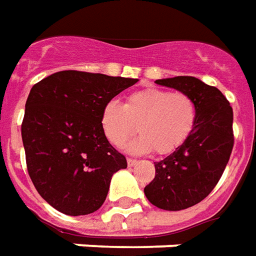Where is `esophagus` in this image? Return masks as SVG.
<instances>
[{
    "mask_svg": "<svg viewBox=\"0 0 256 256\" xmlns=\"http://www.w3.org/2000/svg\"><path fill=\"white\" fill-rule=\"evenodd\" d=\"M128 166H136V165H137V160H136V159L128 158Z\"/></svg>",
    "mask_w": 256,
    "mask_h": 256,
    "instance_id": "esophagus-1",
    "label": "esophagus"
}]
</instances>
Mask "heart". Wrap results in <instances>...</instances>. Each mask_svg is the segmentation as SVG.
<instances>
[{
  "label": "heart",
  "mask_w": 256,
  "mask_h": 256,
  "mask_svg": "<svg viewBox=\"0 0 256 256\" xmlns=\"http://www.w3.org/2000/svg\"><path fill=\"white\" fill-rule=\"evenodd\" d=\"M100 123L112 146H122L138 128L141 136L126 146L128 152L146 154L155 150L159 155H168L194 130L196 104L186 92L146 88L132 94L124 105L116 101L105 104Z\"/></svg>",
  "instance_id": "b5f03b06"
}]
</instances>
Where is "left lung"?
I'll list each match as a JSON object with an SVG mask.
<instances>
[{
    "mask_svg": "<svg viewBox=\"0 0 256 256\" xmlns=\"http://www.w3.org/2000/svg\"><path fill=\"white\" fill-rule=\"evenodd\" d=\"M155 83L186 92L196 104L194 130L178 150L154 162L155 178L144 188L156 208L182 210L208 196L223 174L234 144L233 110L216 87L192 76L159 78Z\"/></svg>",
    "mask_w": 256,
    "mask_h": 256,
    "instance_id": "1",
    "label": "left lung"
}]
</instances>
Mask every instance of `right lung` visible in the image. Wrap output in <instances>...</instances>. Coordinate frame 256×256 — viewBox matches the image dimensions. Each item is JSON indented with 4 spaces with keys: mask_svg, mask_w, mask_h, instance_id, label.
I'll list each match as a JSON object with an SVG mask.
<instances>
[{
    "mask_svg": "<svg viewBox=\"0 0 256 256\" xmlns=\"http://www.w3.org/2000/svg\"><path fill=\"white\" fill-rule=\"evenodd\" d=\"M137 78L62 70L30 90L22 123L28 176L51 206L69 216L101 208L126 158L104 136L101 112Z\"/></svg>",
    "mask_w": 256,
    "mask_h": 256,
    "instance_id": "obj_1",
    "label": "right lung"
}]
</instances>
